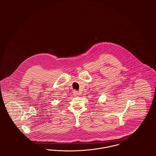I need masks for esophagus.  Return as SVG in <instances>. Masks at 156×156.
<instances>
[{
    "mask_svg": "<svg viewBox=\"0 0 156 156\" xmlns=\"http://www.w3.org/2000/svg\"><path fill=\"white\" fill-rule=\"evenodd\" d=\"M73 95H74L75 96H77V95H78V91H76V90H74V91H73Z\"/></svg>",
    "mask_w": 156,
    "mask_h": 156,
    "instance_id": "obj_1",
    "label": "esophagus"
}]
</instances>
